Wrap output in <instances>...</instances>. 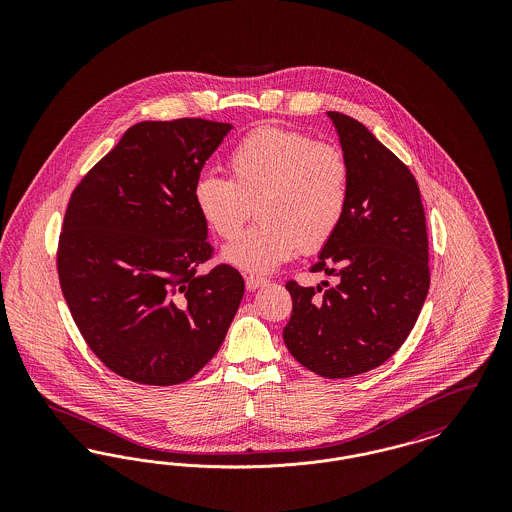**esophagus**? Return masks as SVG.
I'll return each instance as SVG.
<instances>
[{
  "mask_svg": "<svg viewBox=\"0 0 512 512\" xmlns=\"http://www.w3.org/2000/svg\"><path fill=\"white\" fill-rule=\"evenodd\" d=\"M267 284V278H263V276H247L245 278V288L249 290V292H255V290H259L261 286H265Z\"/></svg>",
  "mask_w": 512,
  "mask_h": 512,
  "instance_id": "34e87169",
  "label": "esophagus"
}]
</instances>
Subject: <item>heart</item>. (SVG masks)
I'll return each instance as SVG.
<instances>
[{
	"label": "heart",
	"instance_id": "obj_1",
	"mask_svg": "<svg viewBox=\"0 0 512 512\" xmlns=\"http://www.w3.org/2000/svg\"><path fill=\"white\" fill-rule=\"evenodd\" d=\"M230 180L203 174L194 203L203 222L232 240L257 211L259 222L222 251L232 267L267 274L301 247L317 251L340 230L349 207L351 167L340 147L278 126L244 136L228 153Z\"/></svg>",
	"mask_w": 512,
	"mask_h": 512
}]
</instances>
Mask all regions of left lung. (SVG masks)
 <instances>
[{
	"label": "left lung",
	"mask_w": 512,
	"mask_h": 512,
	"mask_svg": "<svg viewBox=\"0 0 512 512\" xmlns=\"http://www.w3.org/2000/svg\"><path fill=\"white\" fill-rule=\"evenodd\" d=\"M328 117L351 167L349 207L311 272L336 284L322 282V290L288 280L284 343L318 376L351 378L386 363L409 338L430 288L428 234L409 167L365 124L336 111Z\"/></svg>",
	"instance_id": "1"
}]
</instances>
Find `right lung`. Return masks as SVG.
I'll use <instances>...</instances> for the list:
<instances>
[{
	"label": "right lung",
	"instance_id": "1",
	"mask_svg": "<svg viewBox=\"0 0 512 512\" xmlns=\"http://www.w3.org/2000/svg\"><path fill=\"white\" fill-rule=\"evenodd\" d=\"M205 119L130 126L74 188L57 272L74 322L99 361L146 386L182 384L207 365L244 297L213 257L194 184L230 132Z\"/></svg>",
	"mask_w": 512,
	"mask_h": 512
}]
</instances>
